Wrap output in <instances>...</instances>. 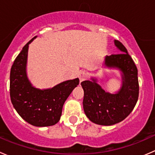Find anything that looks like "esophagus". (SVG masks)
Listing matches in <instances>:
<instances>
[{
  "instance_id": "34e87169",
  "label": "esophagus",
  "mask_w": 155,
  "mask_h": 155,
  "mask_svg": "<svg viewBox=\"0 0 155 155\" xmlns=\"http://www.w3.org/2000/svg\"><path fill=\"white\" fill-rule=\"evenodd\" d=\"M87 73H85V72L82 71V72H80L79 74V80H80V82H82V81L85 80V79H87Z\"/></svg>"
}]
</instances>
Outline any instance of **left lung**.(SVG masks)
<instances>
[{
	"label": "left lung",
	"mask_w": 155,
	"mask_h": 155,
	"mask_svg": "<svg viewBox=\"0 0 155 155\" xmlns=\"http://www.w3.org/2000/svg\"><path fill=\"white\" fill-rule=\"evenodd\" d=\"M115 45L121 53L106 56L104 64L121 72L122 85L116 94L105 91L97 80L81 82L84 90L83 109L92 122L109 126L121 122L133 111L138 101V70L124 45L115 40Z\"/></svg>",
	"instance_id": "8db88e82"
}]
</instances>
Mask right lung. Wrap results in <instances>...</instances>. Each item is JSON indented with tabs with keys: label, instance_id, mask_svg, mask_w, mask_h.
Returning a JSON list of instances; mask_svg holds the SVG:
<instances>
[{
	"label": "right lung",
	"instance_id": "obj_1",
	"mask_svg": "<svg viewBox=\"0 0 155 155\" xmlns=\"http://www.w3.org/2000/svg\"><path fill=\"white\" fill-rule=\"evenodd\" d=\"M34 37L15 59L10 70V99L18 115L31 125L48 127L57 124L62 108L72 91L79 83L78 78L48 89L32 86L26 73L28 51Z\"/></svg>",
	"mask_w": 155,
	"mask_h": 155
}]
</instances>
